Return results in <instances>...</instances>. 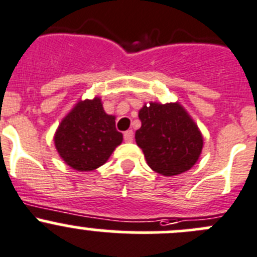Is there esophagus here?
<instances>
[{
  "label": "esophagus",
  "mask_w": 257,
  "mask_h": 257,
  "mask_svg": "<svg viewBox=\"0 0 257 257\" xmlns=\"http://www.w3.org/2000/svg\"><path fill=\"white\" fill-rule=\"evenodd\" d=\"M124 141H125L126 143H132V142H133V131L124 132Z\"/></svg>",
  "instance_id": "obj_1"
}]
</instances>
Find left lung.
Returning a JSON list of instances; mask_svg holds the SVG:
<instances>
[{"label": "left lung", "mask_w": 257, "mask_h": 257, "mask_svg": "<svg viewBox=\"0 0 257 257\" xmlns=\"http://www.w3.org/2000/svg\"><path fill=\"white\" fill-rule=\"evenodd\" d=\"M136 142L154 172L171 177L195 166L203 138L197 124L178 103H149L139 110Z\"/></svg>", "instance_id": "obj_1"}]
</instances>
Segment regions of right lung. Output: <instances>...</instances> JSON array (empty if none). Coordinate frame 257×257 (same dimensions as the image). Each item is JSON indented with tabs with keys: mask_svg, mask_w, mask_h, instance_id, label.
Masks as SVG:
<instances>
[{
	"mask_svg": "<svg viewBox=\"0 0 257 257\" xmlns=\"http://www.w3.org/2000/svg\"><path fill=\"white\" fill-rule=\"evenodd\" d=\"M123 141L115 116L104 111L100 98L80 100L62 119L54 142L59 156L76 171H94L103 166Z\"/></svg>",
	"mask_w": 257,
	"mask_h": 257,
	"instance_id": "right-lung-1",
	"label": "right lung"
}]
</instances>
